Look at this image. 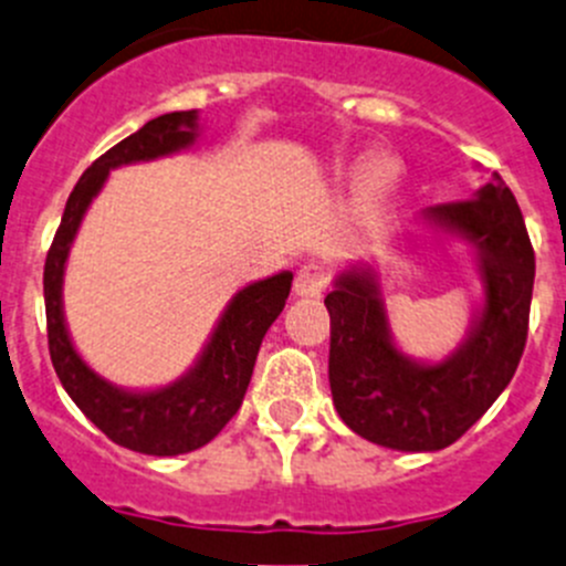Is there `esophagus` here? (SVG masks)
<instances>
[{"label": "esophagus", "instance_id": "esophagus-1", "mask_svg": "<svg viewBox=\"0 0 566 566\" xmlns=\"http://www.w3.org/2000/svg\"><path fill=\"white\" fill-rule=\"evenodd\" d=\"M325 289H327V269L322 266V263L311 261L297 269V277H294V294H300V297H319Z\"/></svg>", "mask_w": 566, "mask_h": 566}]
</instances>
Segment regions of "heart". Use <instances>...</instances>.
<instances>
[{
	"label": "heart",
	"instance_id": "heart-1",
	"mask_svg": "<svg viewBox=\"0 0 566 566\" xmlns=\"http://www.w3.org/2000/svg\"><path fill=\"white\" fill-rule=\"evenodd\" d=\"M355 171H358V175L364 177V180L375 182L373 193H380L386 186H389V182H386V180H389V177L395 175V166H391L389 160H369V164H358V166H355Z\"/></svg>",
	"mask_w": 566,
	"mask_h": 566
}]
</instances>
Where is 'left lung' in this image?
<instances>
[{
	"label": "left lung",
	"mask_w": 566,
	"mask_h": 566,
	"mask_svg": "<svg viewBox=\"0 0 566 566\" xmlns=\"http://www.w3.org/2000/svg\"><path fill=\"white\" fill-rule=\"evenodd\" d=\"M411 241H459L483 286L467 336L444 358L408 355L391 333L380 274L349 263L325 297L331 314L333 406L380 448L433 453L467 433L516 373L528 338L536 261L522 211L492 171L464 202L422 208Z\"/></svg>",
	"instance_id": "1"
}]
</instances>
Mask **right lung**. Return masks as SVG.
<instances>
[{
  "instance_id": "right-lung-1",
  "label": "right lung",
  "mask_w": 566,
  "mask_h": 566,
  "mask_svg": "<svg viewBox=\"0 0 566 566\" xmlns=\"http://www.w3.org/2000/svg\"><path fill=\"white\" fill-rule=\"evenodd\" d=\"M199 130V111L164 113L94 160L69 197L44 266L50 355L63 389L107 439L144 455L191 453L208 444L235 417L263 336L286 305L294 280L292 272H277L239 289L224 305L191 367L166 386L127 389L111 384L77 353L63 311V280L69 252L91 202L105 188L113 169L186 153L197 147Z\"/></svg>"
}]
</instances>
